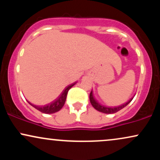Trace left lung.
<instances>
[{"mask_svg":"<svg viewBox=\"0 0 160 160\" xmlns=\"http://www.w3.org/2000/svg\"><path fill=\"white\" fill-rule=\"evenodd\" d=\"M89 100H90L92 105L93 108H94L95 110H97V111L102 112V113H117V111H120L121 109H122V108L126 107L127 104L130 103V102L132 100V98L131 100L128 101V102H126V103L122 104V105L117 106V107H113V108L106 107V106L102 105L101 104H99L98 102L95 100L94 96H93L92 91H91L90 95H89Z\"/></svg>","mask_w":160,"mask_h":160,"instance_id":"8db88e82","label":"left lung"}]
</instances>
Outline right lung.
Returning <instances> with one entry per match:
<instances>
[{"instance_id": "obj_1", "label": "right lung", "mask_w": 160, "mask_h": 160, "mask_svg": "<svg viewBox=\"0 0 160 160\" xmlns=\"http://www.w3.org/2000/svg\"><path fill=\"white\" fill-rule=\"evenodd\" d=\"M76 82H74V83L71 84L65 88L64 89L63 92L61 93V95L58 97L56 99H55L53 102H51L50 104H47V105L44 106H36L34 105V104L29 103L31 105L33 106L34 108H36L37 110L38 111L42 112V113H54L56 112H58V111L62 109V107L64 106V104L65 103V101H66V97H67V94H68V92L73 86L75 85Z\"/></svg>"}]
</instances>
